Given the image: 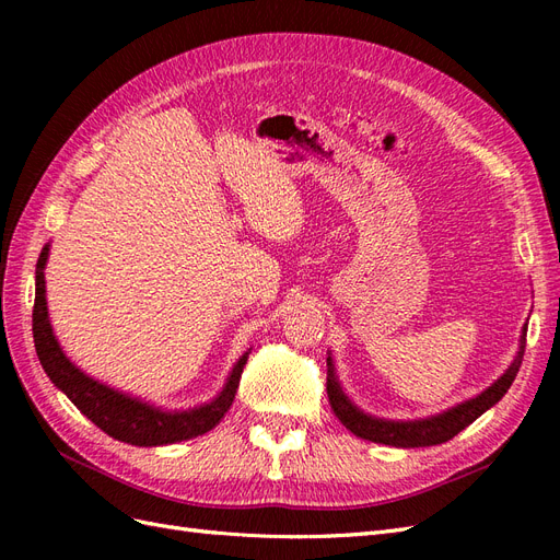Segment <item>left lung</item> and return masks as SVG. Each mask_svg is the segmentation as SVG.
Returning a JSON list of instances; mask_svg holds the SVG:
<instances>
[{
	"instance_id": "obj_1",
	"label": "left lung",
	"mask_w": 560,
	"mask_h": 560,
	"mask_svg": "<svg viewBox=\"0 0 560 560\" xmlns=\"http://www.w3.org/2000/svg\"><path fill=\"white\" fill-rule=\"evenodd\" d=\"M525 331L528 327H523V336H521V348L516 360L512 362V366L504 371V374L490 385L488 389L479 397H474L465 404H457L455 409L439 413L434 418L428 420H413V422H395V420H378L371 418L366 413H362L358 406H352L350 399L343 395L341 385H338L336 376H334V364L331 358H327V395H329V404L336 413V418L343 422V425L354 434L369 439V442L376 444H385V446H397V448H418V446H436L444 444L448 439H453L457 432H463L467 425H471L481 413H486L490 406L498 404L510 385L514 383L521 362H523V352H525Z\"/></svg>"
}]
</instances>
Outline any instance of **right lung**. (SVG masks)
Returning <instances> with one entry per match:
<instances>
[{
    "label": "right lung",
    "mask_w": 560,
    "mask_h": 560,
    "mask_svg": "<svg viewBox=\"0 0 560 560\" xmlns=\"http://www.w3.org/2000/svg\"><path fill=\"white\" fill-rule=\"evenodd\" d=\"M48 259V245H44L39 259H37V292H35V308H32V334H35V348L39 354V362L48 378L60 387L62 393L70 397L77 409L93 420L95 425L105 434L126 442L132 446H163V444H177L194 439L198 434L210 432L224 413L231 409V404L238 393V383L243 376V369L247 364V354L233 366L226 387L219 393V397L200 409L191 411H161L154 406L142 404L124 393L89 378L83 371H79L70 360L65 358L60 350L54 329H50L48 313H46V287H44V266Z\"/></svg>",
    "instance_id": "1"
}]
</instances>
